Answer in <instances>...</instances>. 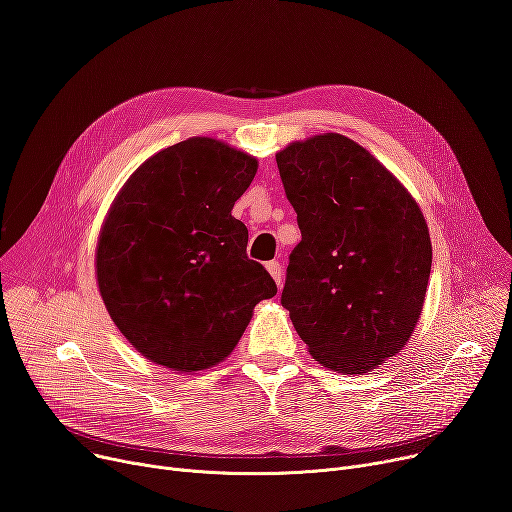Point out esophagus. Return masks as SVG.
Returning a JSON list of instances; mask_svg holds the SVG:
<instances>
[{"instance_id":"obj_1","label":"esophagus","mask_w":512,"mask_h":512,"mask_svg":"<svg viewBox=\"0 0 512 512\" xmlns=\"http://www.w3.org/2000/svg\"><path fill=\"white\" fill-rule=\"evenodd\" d=\"M265 267H267V272L272 274V278L276 280L278 288H282V265H280L278 261H270V263H267Z\"/></svg>"}]
</instances>
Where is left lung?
I'll return each instance as SVG.
<instances>
[{"label": "left lung", "instance_id": "left-lung-1", "mask_svg": "<svg viewBox=\"0 0 512 512\" xmlns=\"http://www.w3.org/2000/svg\"><path fill=\"white\" fill-rule=\"evenodd\" d=\"M301 242L282 305L315 361L367 373L402 351L432 272V240L409 191L378 159L336 132L276 153Z\"/></svg>", "mask_w": 512, "mask_h": 512}]
</instances>
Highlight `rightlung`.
Masks as SVG:
<instances>
[{
	"instance_id": "obj_1",
	"label": "right lung",
	"mask_w": 512,
	"mask_h": 512,
	"mask_svg": "<svg viewBox=\"0 0 512 512\" xmlns=\"http://www.w3.org/2000/svg\"><path fill=\"white\" fill-rule=\"evenodd\" d=\"M257 159L209 137L149 157L118 193L97 242L107 313L137 351L172 371L224 361L276 282L247 257L232 215Z\"/></svg>"
}]
</instances>
